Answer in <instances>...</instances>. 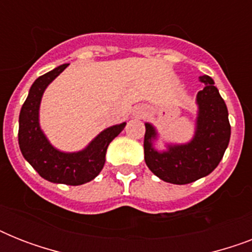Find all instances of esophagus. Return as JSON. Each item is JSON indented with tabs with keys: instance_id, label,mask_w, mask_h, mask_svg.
<instances>
[{
	"instance_id": "obj_1",
	"label": "esophagus",
	"mask_w": 252,
	"mask_h": 252,
	"mask_svg": "<svg viewBox=\"0 0 252 252\" xmlns=\"http://www.w3.org/2000/svg\"><path fill=\"white\" fill-rule=\"evenodd\" d=\"M146 115H148V111H146L145 107H137V108H134L133 116H136V118H145Z\"/></svg>"
}]
</instances>
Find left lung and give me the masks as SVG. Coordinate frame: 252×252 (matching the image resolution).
<instances>
[{
    "mask_svg": "<svg viewBox=\"0 0 252 252\" xmlns=\"http://www.w3.org/2000/svg\"><path fill=\"white\" fill-rule=\"evenodd\" d=\"M204 89L196 95L195 130L189 141L176 144L162 140L165 149H158L161 138L152 123H145L144 154L146 166L154 175L172 184H188L209 175L222 159L230 141L227 107L215 81L199 77Z\"/></svg>",
    "mask_w": 252,
    "mask_h": 252,
    "instance_id": "8db88e82",
    "label": "left lung"
}]
</instances>
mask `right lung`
Here are the masks:
<instances>
[{
	"label": "right lung",
	"mask_w": 252,
	"mask_h": 252,
	"mask_svg": "<svg viewBox=\"0 0 252 252\" xmlns=\"http://www.w3.org/2000/svg\"><path fill=\"white\" fill-rule=\"evenodd\" d=\"M69 64H63L45 73L30 87L29 95L19 114L18 141L22 156L48 182L68 186H80L90 182L102 171L106 162L107 148L118 136L126 123L111 126L103 129L84 149L64 152L53 146L41 129L40 103L45 89Z\"/></svg>",
	"instance_id": "obj_1"
}]
</instances>
